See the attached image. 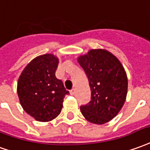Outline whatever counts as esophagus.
<instances>
[{
  "instance_id": "1",
  "label": "esophagus",
  "mask_w": 150,
  "mask_h": 150,
  "mask_svg": "<svg viewBox=\"0 0 150 150\" xmlns=\"http://www.w3.org/2000/svg\"><path fill=\"white\" fill-rule=\"evenodd\" d=\"M70 93H71V95H75V88H72V89L70 91Z\"/></svg>"
}]
</instances>
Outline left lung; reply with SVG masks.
I'll list each match as a JSON object with an SVG mask.
<instances>
[{
	"mask_svg": "<svg viewBox=\"0 0 150 150\" xmlns=\"http://www.w3.org/2000/svg\"><path fill=\"white\" fill-rule=\"evenodd\" d=\"M88 79L91 100L80 106L83 117L96 124H104L122 109L127 93V78L117 57L104 50H92L78 58Z\"/></svg>",
	"mask_w": 150,
	"mask_h": 150,
	"instance_id": "1",
	"label": "left lung"
}]
</instances>
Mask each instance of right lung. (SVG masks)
<instances>
[{"label":"right lung","instance_id":"right-lung-1","mask_svg":"<svg viewBox=\"0 0 150 150\" xmlns=\"http://www.w3.org/2000/svg\"><path fill=\"white\" fill-rule=\"evenodd\" d=\"M57 57L45 54L35 57L25 67L18 81L17 92L21 105L40 122H49L59 115L69 92L56 78Z\"/></svg>","mask_w":150,"mask_h":150}]
</instances>
